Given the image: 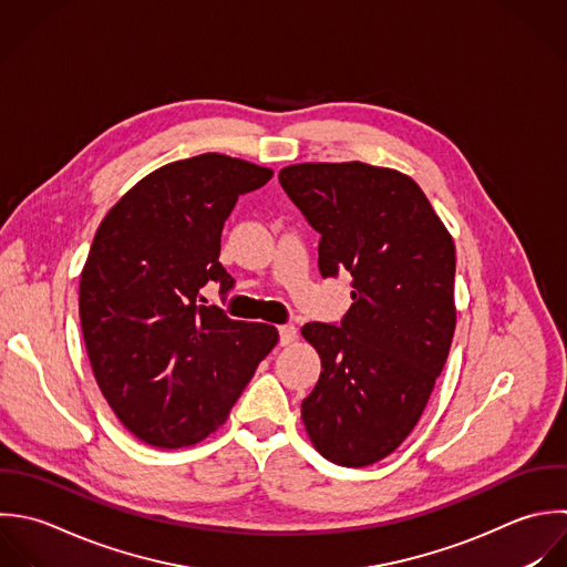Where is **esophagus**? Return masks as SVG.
I'll use <instances>...</instances> for the list:
<instances>
[{"mask_svg": "<svg viewBox=\"0 0 567 567\" xmlns=\"http://www.w3.org/2000/svg\"><path fill=\"white\" fill-rule=\"evenodd\" d=\"M278 333H280V344L282 347H289L293 340H296V327L293 324H282V327H278Z\"/></svg>", "mask_w": 567, "mask_h": 567, "instance_id": "obj_1", "label": "esophagus"}]
</instances>
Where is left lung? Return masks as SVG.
<instances>
[{
	"mask_svg": "<svg viewBox=\"0 0 567 567\" xmlns=\"http://www.w3.org/2000/svg\"><path fill=\"white\" fill-rule=\"evenodd\" d=\"M280 185L320 231L322 276L351 274L340 327L309 322L302 338L322 371L302 402L313 449L362 468L389 457L417 426L457 322L455 243L422 187L362 161L296 163Z\"/></svg>",
	"mask_w": 567,
	"mask_h": 567,
	"instance_id": "8db88e82",
	"label": "left lung"
}]
</instances>
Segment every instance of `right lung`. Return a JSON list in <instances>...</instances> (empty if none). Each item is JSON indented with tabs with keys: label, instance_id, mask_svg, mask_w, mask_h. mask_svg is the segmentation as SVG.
Returning <instances> with one entry per match:
<instances>
[{
	"label": "right lung",
	"instance_id": "obj_1",
	"mask_svg": "<svg viewBox=\"0 0 567 567\" xmlns=\"http://www.w3.org/2000/svg\"><path fill=\"white\" fill-rule=\"evenodd\" d=\"M271 176L218 152L174 161L132 185L94 234L79 282L85 351L118 422L150 446L187 449L216 433L278 344L271 324L196 305L209 280L231 289L223 225Z\"/></svg>",
	"mask_w": 567,
	"mask_h": 567
}]
</instances>
